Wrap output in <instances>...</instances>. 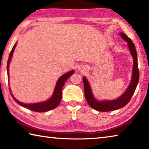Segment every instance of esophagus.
Instances as JSON below:
<instances>
[{"instance_id": "esophagus-1", "label": "esophagus", "mask_w": 149, "mask_h": 149, "mask_svg": "<svg viewBox=\"0 0 149 149\" xmlns=\"http://www.w3.org/2000/svg\"><path fill=\"white\" fill-rule=\"evenodd\" d=\"M84 69H85L84 67H79V68L80 72H83V71H84Z\"/></svg>"}]
</instances>
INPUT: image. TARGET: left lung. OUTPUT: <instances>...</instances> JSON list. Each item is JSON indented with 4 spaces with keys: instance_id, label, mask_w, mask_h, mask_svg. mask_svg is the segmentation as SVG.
I'll return each instance as SVG.
<instances>
[{
    "instance_id": "1",
    "label": "left lung",
    "mask_w": 149,
    "mask_h": 149,
    "mask_svg": "<svg viewBox=\"0 0 149 149\" xmlns=\"http://www.w3.org/2000/svg\"><path fill=\"white\" fill-rule=\"evenodd\" d=\"M120 35L122 38L127 42L128 47L130 50L132 56L133 58V68L132 73V79L129 85V87L126 91L116 100H107V101H97L92 94L91 89L87 80L85 77H83L84 84L85 97L87 102L91 107L100 112H110L115 110H118L120 108L124 107L130 102L132 96L137 87V84L139 79V70L137 64V55L136 52L135 47L133 41L127 35L123 33H120Z\"/></svg>"
}]
</instances>
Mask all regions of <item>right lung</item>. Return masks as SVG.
Instances as JSON below:
<instances>
[{
	"mask_svg": "<svg viewBox=\"0 0 149 149\" xmlns=\"http://www.w3.org/2000/svg\"><path fill=\"white\" fill-rule=\"evenodd\" d=\"M16 43L14 45L13 48H12L10 53L9 54L8 62H7V74H8V79H9L8 71H9L10 62L11 60L12 54H13V52H14L15 47H16ZM74 70H72V71H70L68 73H66V74L62 75V76L59 78L56 84V87H55V89L53 93V95H52L51 98H50L49 100H48L47 101L39 102V103H35V104H24V103L19 102L15 99L14 96L12 95V93L10 91V89L9 88L10 93L12 97L15 101H16L17 104H19L20 106H22V107L26 108L30 110L33 111V112H47V111L54 109V108H55L58 106V104L60 102V100H61V99H62V89L63 86H64V83L65 82V81H66L73 74H74Z\"/></svg>",
	"mask_w": 149,
	"mask_h": 149,
	"instance_id": "1",
	"label": "right lung"
}]
</instances>
